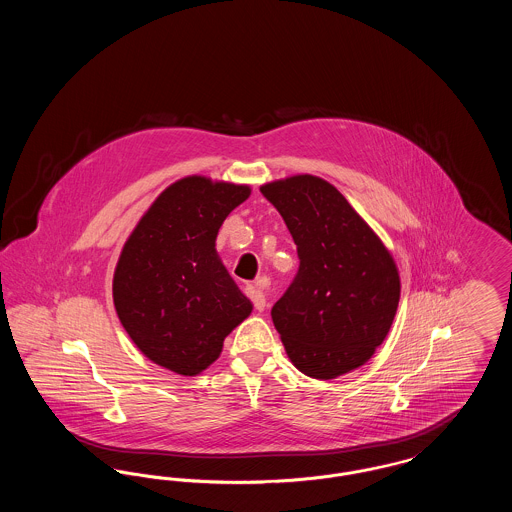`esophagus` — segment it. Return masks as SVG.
Here are the masks:
<instances>
[{
  "label": "esophagus",
  "instance_id": "34e87169",
  "mask_svg": "<svg viewBox=\"0 0 512 512\" xmlns=\"http://www.w3.org/2000/svg\"><path fill=\"white\" fill-rule=\"evenodd\" d=\"M261 284H263V282H259V284H249V286L245 288L247 297L253 301V307H255L257 311H263V309L267 307V297H265V293L261 290Z\"/></svg>",
  "mask_w": 512,
  "mask_h": 512
}]
</instances>
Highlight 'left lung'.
Wrapping results in <instances>:
<instances>
[{"mask_svg": "<svg viewBox=\"0 0 512 512\" xmlns=\"http://www.w3.org/2000/svg\"><path fill=\"white\" fill-rule=\"evenodd\" d=\"M297 245L299 270L270 315L303 374L332 380L374 355L401 282L388 247L326 180L295 174L261 186Z\"/></svg>", "mask_w": 512, "mask_h": 512, "instance_id": "1", "label": "left lung"}]
</instances>
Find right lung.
<instances>
[{
	"instance_id": "1",
	"label": "right lung",
	"mask_w": 512,
	"mask_h": 512,
	"mask_svg": "<svg viewBox=\"0 0 512 512\" xmlns=\"http://www.w3.org/2000/svg\"><path fill=\"white\" fill-rule=\"evenodd\" d=\"M249 186L186 176L159 195L122 247L113 301L136 347L155 365L195 376L251 315L215 249L224 219Z\"/></svg>"
}]
</instances>
